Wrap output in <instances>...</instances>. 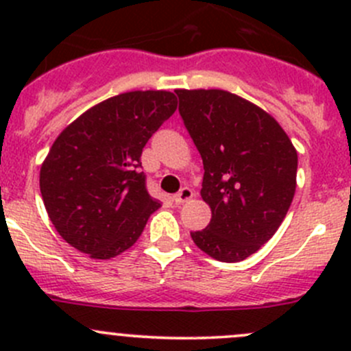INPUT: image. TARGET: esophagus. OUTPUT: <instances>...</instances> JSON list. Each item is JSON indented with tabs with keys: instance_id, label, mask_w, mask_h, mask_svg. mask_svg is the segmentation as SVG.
<instances>
[{
	"instance_id": "esophagus-1",
	"label": "esophagus",
	"mask_w": 351,
	"mask_h": 351,
	"mask_svg": "<svg viewBox=\"0 0 351 351\" xmlns=\"http://www.w3.org/2000/svg\"><path fill=\"white\" fill-rule=\"evenodd\" d=\"M192 197H193V192L185 186V189H182L175 197H173V202L180 205V204H185V202H189Z\"/></svg>"
}]
</instances>
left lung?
Segmentation results:
<instances>
[{"instance_id": "left-lung-1", "label": "left lung", "mask_w": 351, "mask_h": 351, "mask_svg": "<svg viewBox=\"0 0 351 351\" xmlns=\"http://www.w3.org/2000/svg\"><path fill=\"white\" fill-rule=\"evenodd\" d=\"M180 115L204 161L200 195L210 207L193 243L214 260L238 263L284 222L297 186V151L280 123L224 90H175Z\"/></svg>"}]
</instances>
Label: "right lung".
Wrapping results in <instances>:
<instances>
[{
    "label": "right lung",
    "mask_w": 351,
    "mask_h": 351,
    "mask_svg": "<svg viewBox=\"0 0 351 351\" xmlns=\"http://www.w3.org/2000/svg\"><path fill=\"white\" fill-rule=\"evenodd\" d=\"M176 107L171 91H127L88 108L59 134L40 166V193L66 243L110 260L139 239L161 207L146 190L141 154Z\"/></svg>",
    "instance_id": "right-lung-1"
}]
</instances>
